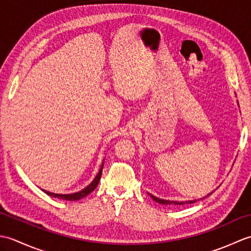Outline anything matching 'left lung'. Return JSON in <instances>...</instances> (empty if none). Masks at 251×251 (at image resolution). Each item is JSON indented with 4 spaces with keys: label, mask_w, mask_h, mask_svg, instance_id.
I'll list each match as a JSON object with an SVG mask.
<instances>
[{
    "label": "left lung",
    "mask_w": 251,
    "mask_h": 251,
    "mask_svg": "<svg viewBox=\"0 0 251 251\" xmlns=\"http://www.w3.org/2000/svg\"><path fill=\"white\" fill-rule=\"evenodd\" d=\"M148 194L152 197V200H153V201H155L156 202H158V204H163V205H172V204H173V205H185V204H193V202H195V201H197L205 199V197H207V196H209L210 194H212V192H210L209 194H207L205 197H202V199L193 200V201H167V200L158 199V197L154 196V195H152V194H150V193H148Z\"/></svg>",
    "instance_id": "1"
}]
</instances>
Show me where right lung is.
Segmentation results:
<instances>
[{
    "mask_svg": "<svg viewBox=\"0 0 251 251\" xmlns=\"http://www.w3.org/2000/svg\"><path fill=\"white\" fill-rule=\"evenodd\" d=\"M103 162H104V159H103ZM102 162V164H101V167H100V169H99V173L97 174V176H96V177L94 178V180L92 181V182H90L86 188H84L83 190H81V191H78V192H75V193H71V194H58V193H51V192H49V191H46V190H43L46 194H49L50 196H51V197H57V199H60V200H66V201H78V200H81V199H83V197H85V196H87L89 193H92V192L97 188V185H98V183H99V181H100V178H101V174H102V168H103V163Z\"/></svg>",
    "mask_w": 251,
    "mask_h": 251,
    "instance_id": "right-lung-1",
    "label": "right lung"
}]
</instances>
